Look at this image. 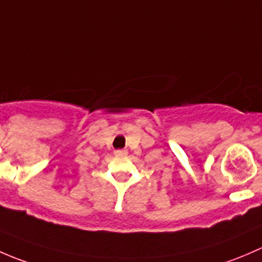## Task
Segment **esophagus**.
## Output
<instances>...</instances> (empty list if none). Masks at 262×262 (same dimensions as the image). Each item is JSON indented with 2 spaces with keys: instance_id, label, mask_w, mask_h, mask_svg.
<instances>
[{
  "instance_id": "esophagus-1",
  "label": "esophagus",
  "mask_w": 262,
  "mask_h": 262,
  "mask_svg": "<svg viewBox=\"0 0 262 262\" xmlns=\"http://www.w3.org/2000/svg\"><path fill=\"white\" fill-rule=\"evenodd\" d=\"M115 155L116 156H126L127 155V150H116Z\"/></svg>"
}]
</instances>
